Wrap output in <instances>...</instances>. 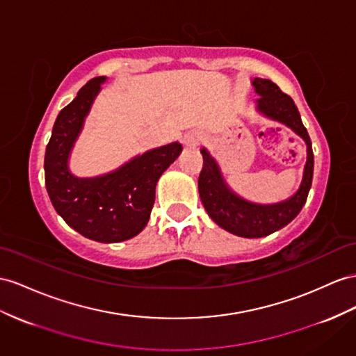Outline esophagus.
Listing matches in <instances>:
<instances>
[{"instance_id": "obj_1", "label": "esophagus", "mask_w": 356, "mask_h": 356, "mask_svg": "<svg viewBox=\"0 0 356 356\" xmlns=\"http://www.w3.org/2000/svg\"><path fill=\"white\" fill-rule=\"evenodd\" d=\"M200 141H202V135L198 132H189L184 138V144L186 149H195Z\"/></svg>"}]
</instances>
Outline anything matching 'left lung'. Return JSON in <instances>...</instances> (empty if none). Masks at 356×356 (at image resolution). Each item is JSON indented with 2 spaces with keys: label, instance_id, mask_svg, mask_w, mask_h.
I'll use <instances>...</instances> for the list:
<instances>
[{
  "label": "left lung",
  "instance_id": "8db88e82",
  "mask_svg": "<svg viewBox=\"0 0 356 356\" xmlns=\"http://www.w3.org/2000/svg\"><path fill=\"white\" fill-rule=\"evenodd\" d=\"M254 91L260 96L256 100V111L273 122L290 127L307 144V162L302 180L296 193L273 204L252 203L242 198L227 184L216 159L203 147V170L198 177V193L207 215L221 229L241 238H263L293 221L304 207L313 181L314 154L312 140L300 120L293 99L284 95L270 79L254 78Z\"/></svg>",
  "mask_w": 356,
  "mask_h": 356
}]
</instances>
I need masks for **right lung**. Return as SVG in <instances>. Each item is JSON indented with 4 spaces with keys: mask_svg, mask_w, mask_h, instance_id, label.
<instances>
[{
    "mask_svg": "<svg viewBox=\"0 0 356 356\" xmlns=\"http://www.w3.org/2000/svg\"><path fill=\"white\" fill-rule=\"evenodd\" d=\"M105 81H88L57 115L44 153V184L54 209L69 227L91 241L114 243L132 239L147 225L158 180L177 159L181 144L136 154L106 175L75 176L69 168L70 153Z\"/></svg>",
    "mask_w": 356,
    "mask_h": 356,
    "instance_id": "1",
    "label": "right lung"
}]
</instances>
